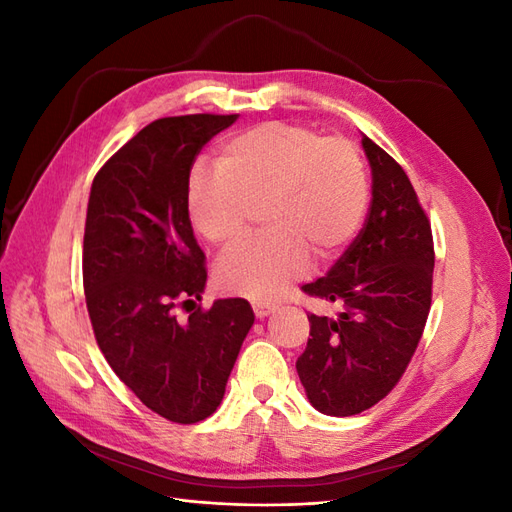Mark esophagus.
Returning <instances> with one entry per match:
<instances>
[{
	"mask_svg": "<svg viewBox=\"0 0 512 512\" xmlns=\"http://www.w3.org/2000/svg\"><path fill=\"white\" fill-rule=\"evenodd\" d=\"M275 312V305H267V303H254V314L256 318H267Z\"/></svg>",
	"mask_w": 512,
	"mask_h": 512,
	"instance_id": "34e87169",
	"label": "esophagus"
}]
</instances>
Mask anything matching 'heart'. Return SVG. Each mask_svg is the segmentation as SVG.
Returning <instances> with one entry per match:
<instances>
[{"mask_svg":"<svg viewBox=\"0 0 512 512\" xmlns=\"http://www.w3.org/2000/svg\"><path fill=\"white\" fill-rule=\"evenodd\" d=\"M185 203L194 230L220 247L235 243L262 205L267 232L228 252L215 267V284L271 303L307 275L312 256L333 260L359 235L369 177L348 138L269 121L228 136L218 168L194 164Z\"/></svg>","mask_w":512,"mask_h":512,"instance_id":"1","label":"heart"}]
</instances>
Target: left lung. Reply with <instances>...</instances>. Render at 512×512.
Listing matches in <instances>:
<instances>
[{
	"mask_svg": "<svg viewBox=\"0 0 512 512\" xmlns=\"http://www.w3.org/2000/svg\"><path fill=\"white\" fill-rule=\"evenodd\" d=\"M371 207L363 230L327 277L303 290L337 303L339 314L307 316L297 371L305 395L329 416L359 414L404 376L431 307L433 239L408 175L363 134Z\"/></svg>",
	"mask_w": 512,
	"mask_h": 512,
	"instance_id": "1",
	"label": "left lung"
}]
</instances>
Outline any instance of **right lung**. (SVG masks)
<instances>
[{
    "instance_id": "1",
    "label": "right lung",
    "mask_w": 512,
    "mask_h": 512,
    "mask_svg": "<svg viewBox=\"0 0 512 512\" xmlns=\"http://www.w3.org/2000/svg\"><path fill=\"white\" fill-rule=\"evenodd\" d=\"M239 115H183L149 123L91 183L83 286L91 327L119 380L173 423L205 421L218 406L254 312L245 299H218L179 320L177 305L200 301L207 269L185 203L192 164Z\"/></svg>"
}]
</instances>
